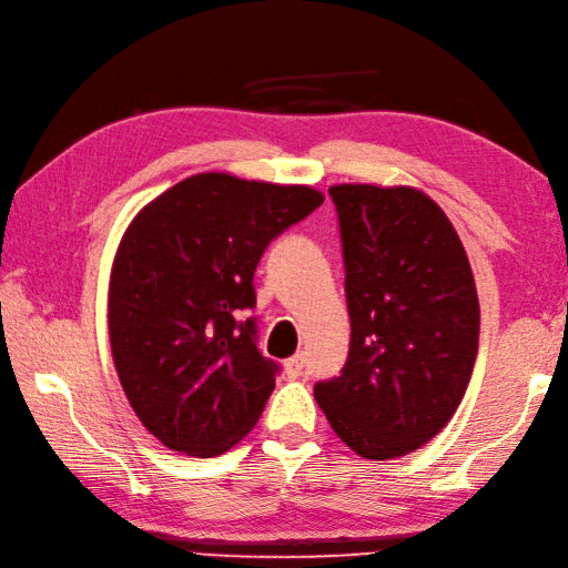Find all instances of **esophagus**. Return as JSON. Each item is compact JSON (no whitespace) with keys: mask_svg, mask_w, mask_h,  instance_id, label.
Segmentation results:
<instances>
[{"mask_svg":"<svg viewBox=\"0 0 568 568\" xmlns=\"http://www.w3.org/2000/svg\"><path fill=\"white\" fill-rule=\"evenodd\" d=\"M284 369H286L288 376H301V374L306 372V357L298 352V355L288 357V359L284 362Z\"/></svg>","mask_w":568,"mask_h":568,"instance_id":"34e87169","label":"esophagus"}]
</instances>
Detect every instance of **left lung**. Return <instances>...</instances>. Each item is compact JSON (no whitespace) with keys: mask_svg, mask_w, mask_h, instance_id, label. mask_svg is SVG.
I'll use <instances>...</instances> for the list:
<instances>
[{"mask_svg":"<svg viewBox=\"0 0 568 568\" xmlns=\"http://www.w3.org/2000/svg\"><path fill=\"white\" fill-rule=\"evenodd\" d=\"M349 311L343 372L316 400L343 443L384 462L420 449L459 408L478 352V296L445 211L413 186L335 184Z\"/></svg>","mask_w":568,"mask_h":568,"instance_id":"1","label":"left lung"}]
</instances>
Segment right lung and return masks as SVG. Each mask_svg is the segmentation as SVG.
<instances>
[{"mask_svg":"<svg viewBox=\"0 0 568 568\" xmlns=\"http://www.w3.org/2000/svg\"><path fill=\"white\" fill-rule=\"evenodd\" d=\"M323 204L304 184L201 172L125 229L109 282V339L131 408L162 445L216 457L255 427L276 362L257 349V262Z\"/></svg>","mask_w":568,"mask_h":568,"instance_id":"add662e5","label":"right lung"}]
</instances>
